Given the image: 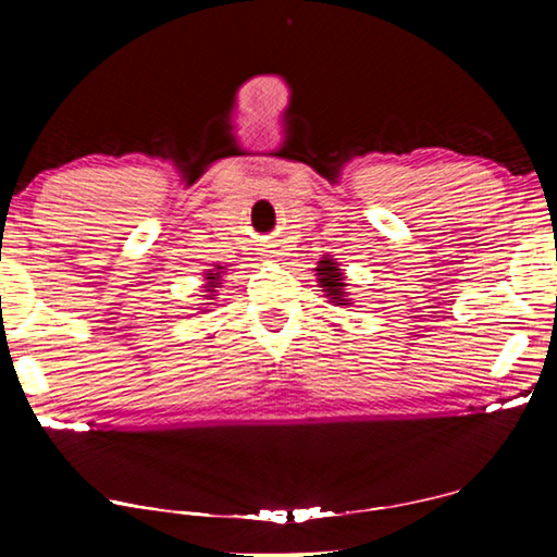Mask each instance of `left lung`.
<instances>
[{
	"label": "left lung",
	"mask_w": 557,
	"mask_h": 557,
	"mask_svg": "<svg viewBox=\"0 0 557 557\" xmlns=\"http://www.w3.org/2000/svg\"><path fill=\"white\" fill-rule=\"evenodd\" d=\"M322 265H319V284H322V288L326 292V296H330L332 301H345L342 296H345V276H342V271L334 265L332 258H326V261H319Z\"/></svg>",
	"instance_id": "left-lung-1"
}]
</instances>
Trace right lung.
Returning <instances> with one entry per match:
<instances>
[{
	"instance_id": "1",
	"label": "right lung",
	"mask_w": 557,
	"mask_h": 557,
	"mask_svg": "<svg viewBox=\"0 0 557 557\" xmlns=\"http://www.w3.org/2000/svg\"><path fill=\"white\" fill-rule=\"evenodd\" d=\"M218 278H220L218 273H210V276H208V286H210V288H208V292H215V286H218Z\"/></svg>"
}]
</instances>
